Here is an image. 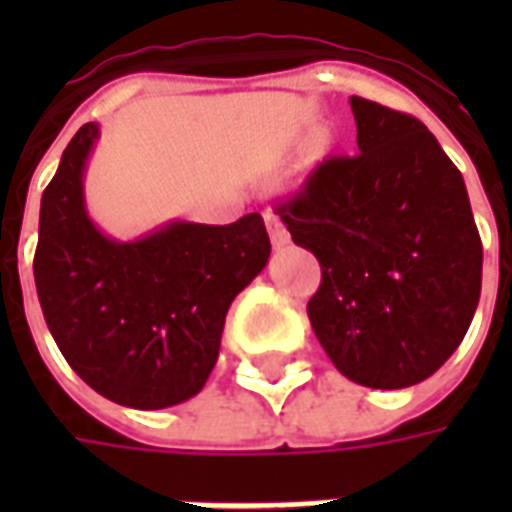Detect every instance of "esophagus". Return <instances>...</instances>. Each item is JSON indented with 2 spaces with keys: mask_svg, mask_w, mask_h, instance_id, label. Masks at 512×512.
<instances>
[{
  "mask_svg": "<svg viewBox=\"0 0 512 512\" xmlns=\"http://www.w3.org/2000/svg\"><path fill=\"white\" fill-rule=\"evenodd\" d=\"M266 227H268V238H271V244L277 246H288L290 244V235L285 230V224L279 219L277 213H266Z\"/></svg>",
  "mask_w": 512,
  "mask_h": 512,
  "instance_id": "34e87169",
  "label": "esophagus"
}]
</instances>
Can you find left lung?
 Listing matches in <instances>:
<instances>
[{"label":"left lung","instance_id":"8db88e82","mask_svg":"<svg viewBox=\"0 0 512 512\" xmlns=\"http://www.w3.org/2000/svg\"><path fill=\"white\" fill-rule=\"evenodd\" d=\"M356 156H329L277 205L321 263L307 304L334 367L403 389L461 345L480 301L483 244L458 167L417 117L351 95Z\"/></svg>","mask_w":512,"mask_h":512}]
</instances>
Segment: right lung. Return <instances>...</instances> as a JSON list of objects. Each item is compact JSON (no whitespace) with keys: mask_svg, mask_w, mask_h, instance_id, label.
I'll return each mask as SVG.
<instances>
[{"mask_svg":"<svg viewBox=\"0 0 512 512\" xmlns=\"http://www.w3.org/2000/svg\"><path fill=\"white\" fill-rule=\"evenodd\" d=\"M84 123L40 200L35 285L73 373L120 406H178L219 359L233 299L271 255L260 213L233 224L169 222L139 241L106 238L84 208Z\"/></svg>","mask_w":512,"mask_h":512,"instance_id":"right-lung-1","label":"right lung"}]
</instances>
